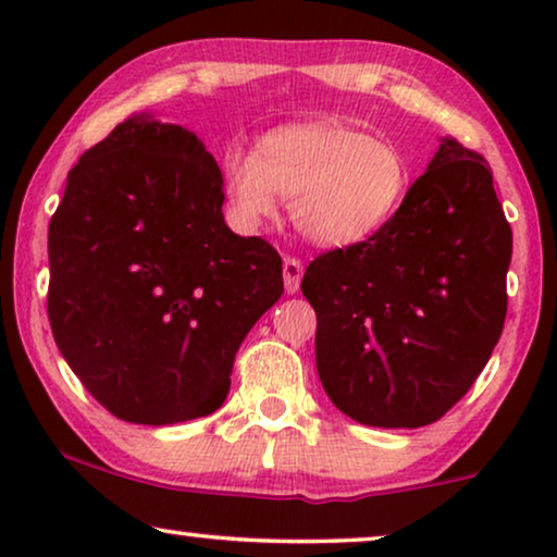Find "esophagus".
I'll use <instances>...</instances> for the list:
<instances>
[{
	"label": "esophagus",
	"mask_w": 557,
	"mask_h": 557,
	"mask_svg": "<svg viewBox=\"0 0 557 557\" xmlns=\"http://www.w3.org/2000/svg\"><path fill=\"white\" fill-rule=\"evenodd\" d=\"M301 276H304V265L299 258H284V286L288 294H296L299 292V284H301Z\"/></svg>",
	"instance_id": "obj_1"
}]
</instances>
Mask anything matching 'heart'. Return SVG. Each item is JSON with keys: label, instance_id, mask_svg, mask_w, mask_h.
Returning a JSON list of instances; mask_svg holds the SVG:
<instances>
[{"label": "heart", "instance_id": "1", "mask_svg": "<svg viewBox=\"0 0 557 557\" xmlns=\"http://www.w3.org/2000/svg\"><path fill=\"white\" fill-rule=\"evenodd\" d=\"M235 223L256 231L292 197V215L311 243L347 248L391 223L410 189V164L391 141L339 124H292L261 136L253 154L231 147L223 162Z\"/></svg>", "mask_w": 557, "mask_h": 557}]
</instances>
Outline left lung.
Segmentation results:
<instances>
[{"instance_id":"1","label":"left lung","mask_w":557,"mask_h":557,"mask_svg":"<svg viewBox=\"0 0 557 557\" xmlns=\"http://www.w3.org/2000/svg\"><path fill=\"white\" fill-rule=\"evenodd\" d=\"M509 258L490 164L446 136L391 223L304 273L334 406L377 429H418L451 410L499 342Z\"/></svg>"}]
</instances>
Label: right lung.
Instances as JSON below:
<instances>
[{
  "label": "right lung",
  "mask_w": 557,
  "mask_h": 557,
  "mask_svg": "<svg viewBox=\"0 0 557 557\" xmlns=\"http://www.w3.org/2000/svg\"><path fill=\"white\" fill-rule=\"evenodd\" d=\"M223 202L205 144L147 113L67 172L48 231L52 337L121 421L218 410L240 342L284 294L276 248L235 235Z\"/></svg>",
  "instance_id": "right-lung-1"
}]
</instances>
